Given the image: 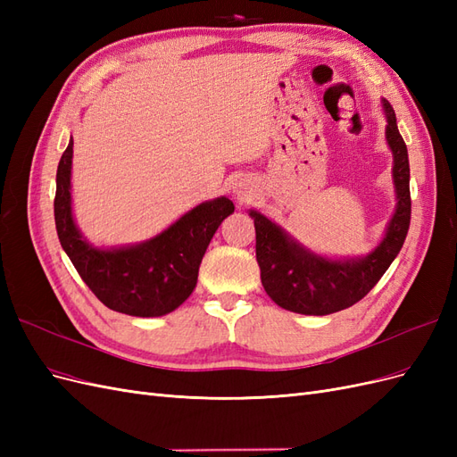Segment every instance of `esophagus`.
<instances>
[{"mask_svg": "<svg viewBox=\"0 0 457 457\" xmlns=\"http://www.w3.org/2000/svg\"><path fill=\"white\" fill-rule=\"evenodd\" d=\"M242 196H245V195H244V192H242Z\"/></svg>", "mask_w": 457, "mask_h": 457, "instance_id": "34e87169", "label": "esophagus"}]
</instances>
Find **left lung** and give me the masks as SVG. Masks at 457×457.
I'll return each mask as SVG.
<instances>
[{
  "instance_id": "8db88e82",
  "label": "left lung",
  "mask_w": 457,
  "mask_h": 457,
  "mask_svg": "<svg viewBox=\"0 0 457 457\" xmlns=\"http://www.w3.org/2000/svg\"><path fill=\"white\" fill-rule=\"evenodd\" d=\"M383 106L386 143L395 158L393 179L398 202L383 242L368 257L351 261L318 257L294 242L265 215L250 212L255 225V255L262 287L276 305L286 311L324 316L353 307L368 295L403 250L411 215L408 148L398 133L393 106L386 101Z\"/></svg>"
}]
</instances>
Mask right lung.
Masks as SVG:
<instances>
[{
  "instance_id": "1",
  "label": "right lung",
  "mask_w": 457,
  "mask_h": 457,
  "mask_svg": "<svg viewBox=\"0 0 457 457\" xmlns=\"http://www.w3.org/2000/svg\"><path fill=\"white\" fill-rule=\"evenodd\" d=\"M72 145L68 143L59 162L54 225L81 280L116 312L148 318L175 311L196 287L202 257L234 204L225 196L200 204L156 238L120 250H96L81 238L72 219Z\"/></svg>"
}]
</instances>
